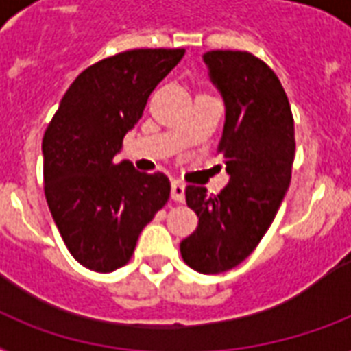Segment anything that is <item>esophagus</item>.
I'll return each instance as SVG.
<instances>
[{
	"label": "esophagus",
	"instance_id": "1",
	"mask_svg": "<svg viewBox=\"0 0 351 351\" xmlns=\"http://www.w3.org/2000/svg\"><path fill=\"white\" fill-rule=\"evenodd\" d=\"M171 198H173L175 202H184V200H186V186H184L182 182L175 180L171 184Z\"/></svg>",
	"mask_w": 351,
	"mask_h": 351
}]
</instances>
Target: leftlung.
<instances>
[{
  "label": "left lung",
  "instance_id": "1",
  "mask_svg": "<svg viewBox=\"0 0 351 351\" xmlns=\"http://www.w3.org/2000/svg\"><path fill=\"white\" fill-rule=\"evenodd\" d=\"M202 60L226 107L219 149L230 182L217 197L187 186L198 228L180 253L195 271L217 275L244 262L269 230L291 180L295 129L288 96L266 63L240 51H211Z\"/></svg>",
  "mask_w": 351,
  "mask_h": 351
}]
</instances>
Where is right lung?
<instances>
[{
    "mask_svg": "<svg viewBox=\"0 0 351 351\" xmlns=\"http://www.w3.org/2000/svg\"><path fill=\"white\" fill-rule=\"evenodd\" d=\"M184 49H136L85 69L60 101L41 143L45 198L71 255L93 271L125 266L136 240L169 200L164 173L117 162L149 95Z\"/></svg>",
    "mask_w": 351,
    "mask_h": 351,
    "instance_id": "right-lung-1",
    "label": "right lung"
}]
</instances>
